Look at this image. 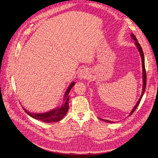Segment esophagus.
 Instances as JSON below:
<instances>
[{"label": "esophagus", "mask_w": 158, "mask_h": 158, "mask_svg": "<svg viewBox=\"0 0 158 158\" xmlns=\"http://www.w3.org/2000/svg\"><path fill=\"white\" fill-rule=\"evenodd\" d=\"M89 72L87 69H82L78 73V77L80 80H85L88 78Z\"/></svg>", "instance_id": "esophagus-1"}]
</instances>
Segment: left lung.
<instances>
[{"label": "left lung", "mask_w": 158, "mask_h": 158, "mask_svg": "<svg viewBox=\"0 0 158 158\" xmlns=\"http://www.w3.org/2000/svg\"><path fill=\"white\" fill-rule=\"evenodd\" d=\"M131 36L132 37V39L135 41V45L137 47V48L138 49V51L140 52V56H141V59H142V76H143V85H142V94L140 95V98H139V99H138V102L136 103V106L134 107V108L132 109V111L131 112L130 114H129V116H131V114L135 112V111L136 110V109L137 108V107L138 106V105H139L141 99H142V98L143 96V95H144V92L146 90V69H145V63H144V52H143V51H142V47L140 46V45L139 44V43L138 42L136 38L135 37V35L133 34V33H131ZM99 119H101V120L105 121V122H107V123H113V121H108V120H106V119H103V118H99Z\"/></svg>", "instance_id": "1"}]
</instances>
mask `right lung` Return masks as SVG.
<instances>
[{
	"label": "right lung",
	"instance_id": "1",
	"mask_svg": "<svg viewBox=\"0 0 158 158\" xmlns=\"http://www.w3.org/2000/svg\"><path fill=\"white\" fill-rule=\"evenodd\" d=\"M75 84V82H72L69 86L68 87L67 89H66V92L64 94V103L62 105L61 107L56 108L52 111H50L47 113H33L31 112H29L24 108L25 112L29 114V115L33 118H35L37 120L42 121L44 123H56L60 121L64 118V117L66 115V114L69 111V94L70 89H72Z\"/></svg>",
	"mask_w": 158,
	"mask_h": 158
}]
</instances>
